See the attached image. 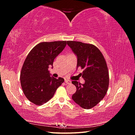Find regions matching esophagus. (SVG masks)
Here are the masks:
<instances>
[{
	"instance_id": "1",
	"label": "esophagus",
	"mask_w": 135,
	"mask_h": 135,
	"mask_svg": "<svg viewBox=\"0 0 135 135\" xmlns=\"http://www.w3.org/2000/svg\"><path fill=\"white\" fill-rule=\"evenodd\" d=\"M65 82L66 83V84H71V81H70V80H68V79H65Z\"/></svg>"
}]
</instances>
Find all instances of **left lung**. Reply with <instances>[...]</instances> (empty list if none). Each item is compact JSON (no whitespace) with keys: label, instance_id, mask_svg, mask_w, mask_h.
I'll return each instance as SVG.
<instances>
[{"label":"left lung","instance_id":"1","mask_svg":"<svg viewBox=\"0 0 135 135\" xmlns=\"http://www.w3.org/2000/svg\"><path fill=\"white\" fill-rule=\"evenodd\" d=\"M67 45L77 56V68L84 70L79 75L85 81L84 84L72 81L76 88L72 99L82 108L90 109L107 93L109 85L107 63L100 50L92 44L67 41Z\"/></svg>","mask_w":135,"mask_h":135}]
</instances>
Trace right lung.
I'll return each instance as SVG.
<instances>
[{
    "mask_svg": "<svg viewBox=\"0 0 135 135\" xmlns=\"http://www.w3.org/2000/svg\"><path fill=\"white\" fill-rule=\"evenodd\" d=\"M67 41L43 42L36 45L28 53L20 73L22 91L28 100L41 105L52 98L64 81L62 78L50 76L49 67L64 50Z\"/></svg>",
    "mask_w": 135,
    "mask_h": 135,
    "instance_id": "right-lung-1",
    "label": "right lung"
}]
</instances>
